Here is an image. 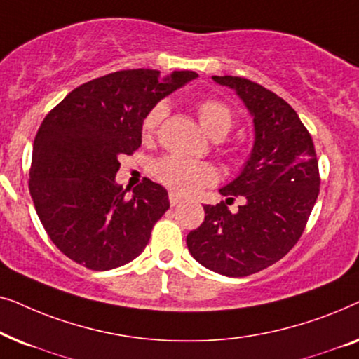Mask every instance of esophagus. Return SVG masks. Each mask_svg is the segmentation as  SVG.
Listing matches in <instances>:
<instances>
[{
	"instance_id": "34e87169",
	"label": "esophagus",
	"mask_w": 359,
	"mask_h": 359,
	"mask_svg": "<svg viewBox=\"0 0 359 359\" xmlns=\"http://www.w3.org/2000/svg\"><path fill=\"white\" fill-rule=\"evenodd\" d=\"M181 201H183V199H181L178 194H176V193H173V191H171V193H170V204L173 205V208H175V205H178V204L181 203Z\"/></svg>"
}]
</instances>
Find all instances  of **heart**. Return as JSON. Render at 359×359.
<instances>
[{"mask_svg":"<svg viewBox=\"0 0 359 359\" xmlns=\"http://www.w3.org/2000/svg\"><path fill=\"white\" fill-rule=\"evenodd\" d=\"M196 114H198L199 124L214 139H222L230 132L233 126V112L224 101L208 97L196 104ZM166 116V106L163 102L151 107L149 114L145 116L142 124V134L144 137H151L158 129L161 121ZM151 173L161 184L180 196H189L201 191L205 186L215 183L217 171L212 165L205 161H198L183 156L168 155L156 160L151 165Z\"/></svg>","mask_w":359,"mask_h":359,"instance_id":"b5f03b06","label":"heart"}]
</instances>
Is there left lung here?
<instances>
[{"label": "left lung", "mask_w": 359, "mask_h": 359, "mask_svg": "<svg viewBox=\"0 0 359 359\" xmlns=\"http://www.w3.org/2000/svg\"><path fill=\"white\" fill-rule=\"evenodd\" d=\"M237 93L253 117L255 142L242 173L224 188L227 203L242 195L230 213L226 204L204 205L205 217L186 237L196 262L230 278L271 266L306 229L318 196L320 176L312 137L283 97L240 76H212Z\"/></svg>", "instance_id": "obj_1"}]
</instances>
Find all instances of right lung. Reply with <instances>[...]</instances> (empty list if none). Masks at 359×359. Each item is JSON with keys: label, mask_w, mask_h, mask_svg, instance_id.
Masks as SVG:
<instances>
[{"label": "right lung", "mask_w": 359, "mask_h": 359, "mask_svg": "<svg viewBox=\"0 0 359 359\" xmlns=\"http://www.w3.org/2000/svg\"><path fill=\"white\" fill-rule=\"evenodd\" d=\"M198 73L137 68L100 76L68 93L39 127L29 171L37 215L60 252L107 271L144 252L170 209L163 186L145 178L127 198L119 158L142 144V124L160 100Z\"/></svg>", "instance_id": "add662e5"}]
</instances>
